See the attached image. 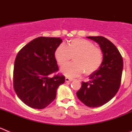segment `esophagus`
<instances>
[{
	"instance_id": "1",
	"label": "esophagus",
	"mask_w": 132,
	"mask_h": 132,
	"mask_svg": "<svg viewBox=\"0 0 132 132\" xmlns=\"http://www.w3.org/2000/svg\"><path fill=\"white\" fill-rule=\"evenodd\" d=\"M72 80H73V79H71V78H69V77L65 78V81H66V82H71V81H72Z\"/></svg>"
}]
</instances>
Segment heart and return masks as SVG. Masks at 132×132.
Here are the masks:
<instances>
[{"instance_id":"heart-1","label":"heart","mask_w":132,"mask_h":132,"mask_svg":"<svg viewBox=\"0 0 132 132\" xmlns=\"http://www.w3.org/2000/svg\"><path fill=\"white\" fill-rule=\"evenodd\" d=\"M74 57L73 61L63 67L65 76L75 77L82 74L89 75L96 71L103 61V53L93 42L85 39H73L67 46L60 44L55 51V57L60 66L66 65Z\"/></svg>"}]
</instances>
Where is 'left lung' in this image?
I'll return each instance as SVG.
<instances>
[{
  "label": "left lung",
  "instance_id": "1",
  "mask_svg": "<svg viewBox=\"0 0 132 132\" xmlns=\"http://www.w3.org/2000/svg\"><path fill=\"white\" fill-rule=\"evenodd\" d=\"M99 45L103 53L100 68L89 75V81L82 82L77 96L85 105L99 107L109 102L120 86L123 59L117 47L102 36H88Z\"/></svg>",
  "mask_w": 132,
  "mask_h": 132
}]
</instances>
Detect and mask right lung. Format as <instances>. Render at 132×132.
Returning a JSON list of instances; mask_svg holds the SVG:
<instances>
[{
  "label": "right lung",
  "instance_id": "right-lung-1",
  "mask_svg": "<svg viewBox=\"0 0 132 132\" xmlns=\"http://www.w3.org/2000/svg\"><path fill=\"white\" fill-rule=\"evenodd\" d=\"M60 38L39 37L21 49L14 67V88L17 96L27 106L43 109L56 97L58 87L65 82L63 75H50L58 71L55 57Z\"/></svg>",
  "mask_w": 132,
  "mask_h": 132
}]
</instances>
